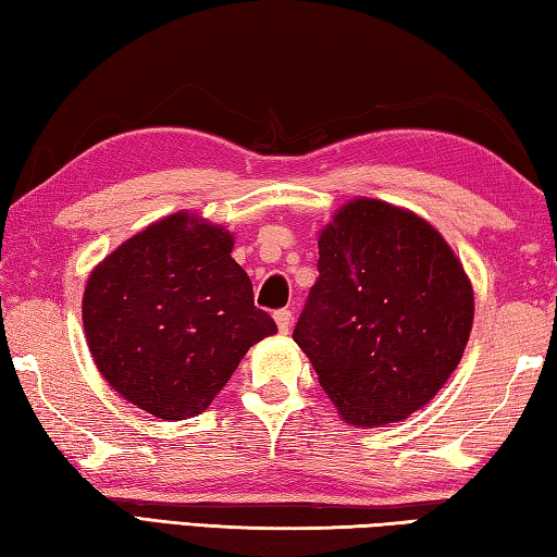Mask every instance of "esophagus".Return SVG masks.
<instances>
[{
	"instance_id": "34e87169",
	"label": "esophagus",
	"mask_w": 557,
	"mask_h": 557,
	"mask_svg": "<svg viewBox=\"0 0 557 557\" xmlns=\"http://www.w3.org/2000/svg\"><path fill=\"white\" fill-rule=\"evenodd\" d=\"M275 323L280 333H289L292 329V311L289 309H277L275 311Z\"/></svg>"
}]
</instances>
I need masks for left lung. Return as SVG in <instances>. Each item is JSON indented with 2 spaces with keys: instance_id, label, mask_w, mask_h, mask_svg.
<instances>
[{
  "instance_id": "8db88e82",
  "label": "left lung",
  "mask_w": 557,
  "mask_h": 557,
  "mask_svg": "<svg viewBox=\"0 0 557 557\" xmlns=\"http://www.w3.org/2000/svg\"><path fill=\"white\" fill-rule=\"evenodd\" d=\"M317 268L292 338L341 417L382 426L436 397L474 317L470 280L438 231L356 199L321 231Z\"/></svg>"
}]
</instances>
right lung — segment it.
Listing matches in <instances>:
<instances>
[{
	"instance_id": "add662e5",
	"label": "right lung",
	"mask_w": 557,
	"mask_h": 557,
	"mask_svg": "<svg viewBox=\"0 0 557 557\" xmlns=\"http://www.w3.org/2000/svg\"><path fill=\"white\" fill-rule=\"evenodd\" d=\"M231 250L228 231L180 211L121 244L87 282L83 321L99 372L158 419L205 411L252 343L277 333Z\"/></svg>"
}]
</instances>
